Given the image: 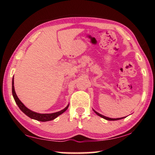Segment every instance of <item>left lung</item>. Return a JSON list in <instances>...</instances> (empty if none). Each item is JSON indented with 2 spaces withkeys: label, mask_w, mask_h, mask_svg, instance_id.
I'll list each match as a JSON object with an SVG mask.
<instances>
[{
  "label": "left lung",
  "mask_w": 155,
  "mask_h": 155,
  "mask_svg": "<svg viewBox=\"0 0 155 155\" xmlns=\"http://www.w3.org/2000/svg\"><path fill=\"white\" fill-rule=\"evenodd\" d=\"M93 110H94V109H93ZM94 111L95 112L96 114L98 115V116L101 117H103V118L105 119V120H121V119L124 118V117H120V118H111V117H106V116H104V115H102V114H99V113L96 112V111H94Z\"/></svg>",
  "instance_id": "left-lung-1"
}]
</instances>
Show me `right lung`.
Returning a JSON list of instances; mask_svg holds the SVG:
<instances>
[{
  "label": "right lung",
  "instance_id": "add662e5",
  "mask_svg": "<svg viewBox=\"0 0 155 155\" xmlns=\"http://www.w3.org/2000/svg\"><path fill=\"white\" fill-rule=\"evenodd\" d=\"M14 78L12 79V94L14 96V98L15 101V103L17 104V105L19 107L20 109L22 111L25 115H27V116L31 117V119H34L38 120V121L40 122H46V121H51L54 119H55L57 117H58L59 115L62 114L63 113L66 111L67 109L69 107V104H68V106L64 108L63 110L56 113H52V114H39V113L34 112L31 110L28 109L27 107L25 106V104H23L22 102L20 101V99L18 98V96L15 94V89H14Z\"/></svg>",
  "mask_w": 155,
  "mask_h": 155
}]
</instances>
